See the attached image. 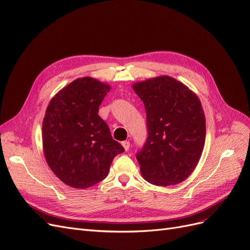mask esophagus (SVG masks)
<instances>
[{"instance_id": "obj_1", "label": "esophagus", "mask_w": 250, "mask_h": 250, "mask_svg": "<svg viewBox=\"0 0 250 250\" xmlns=\"http://www.w3.org/2000/svg\"><path fill=\"white\" fill-rule=\"evenodd\" d=\"M122 146L124 147V149L126 151H128V150H129V147H130V143L128 141H124V142H122Z\"/></svg>"}]
</instances>
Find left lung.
Instances as JSON below:
<instances>
[{
  "label": "left lung",
  "instance_id": "obj_1",
  "mask_svg": "<svg viewBox=\"0 0 250 250\" xmlns=\"http://www.w3.org/2000/svg\"><path fill=\"white\" fill-rule=\"evenodd\" d=\"M145 105L148 137L137 160L148 183L180 184L197 166L206 141V117L191 89L169 76L133 84Z\"/></svg>",
  "mask_w": 250,
  "mask_h": 250
}]
</instances>
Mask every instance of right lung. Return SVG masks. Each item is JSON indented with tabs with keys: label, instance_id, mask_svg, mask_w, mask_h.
<instances>
[{
	"label": "right lung",
	"instance_id": "right-lung-1",
	"mask_svg": "<svg viewBox=\"0 0 250 250\" xmlns=\"http://www.w3.org/2000/svg\"><path fill=\"white\" fill-rule=\"evenodd\" d=\"M110 86L94 78L74 80L50 101L42 122L47 163L65 185L89 188L107 176L124 148L98 115Z\"/></svg>",
	"mask_w": 250,
	"mask_h": 250
}]
</instances>
